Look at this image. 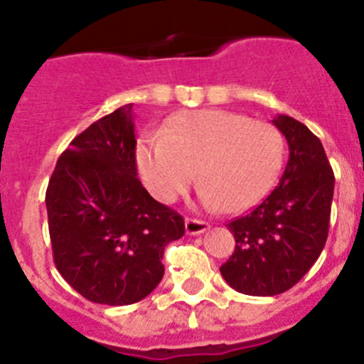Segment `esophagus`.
<instances>
[{
	"mask_svg": "<svg viewBox=\"0 0 364 364\" xmlns=\"http://www.w3.org/2000/svg\"><path fill=\"white\" fill-rule=\"evenodd\" d=\"M210 230V224L198 218H186V233L188 235H200Z\"/></svg>",
	"mask_w": 364,
	"mask_h": 364,
	"instance_id": "obj_1",
	"label": "esophagus"
}]
</instances>
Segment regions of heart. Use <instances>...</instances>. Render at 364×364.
Segmentation results:
<instances>
[{"label":"heart","mask_w":364,"mask_h":364,"mask_svg":"<svg viewBox=\"0 0 364 364\" xmlns=\"http://www.w3.org/2000/svg\"><path fill=\"white\" fill-rule=\"evenodd\" d=\"M282 153V136L273 125L239 112L204 109L182 112L166 133L142 140L136 164L159 200H175L197 180L200 167L202 204L242 211L272 189Z\"/></svg>","instance_id":"obj_1"}]
</instances>
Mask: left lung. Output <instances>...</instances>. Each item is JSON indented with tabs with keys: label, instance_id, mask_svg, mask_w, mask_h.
<instances>
[{
	"label": "left lung",
	"instance_id": "left-lung-1",
	"mask_svg": "<svg viewBox=\"0 0 364 364\" xmlns=\"http://www.w3.org/2000/svg\"><path fill=\"white\" fill-rule=\"evenodd\" d=\"M272 122L290 149L284 173L257 208L228 224L235 252L220 266L233 290L255 297L290 290L319 259L336 182L323 144L306 125L286 114Z\"/></svg>",
	"mask_w": 364,
	"mask_h": 364
}]
</instances>
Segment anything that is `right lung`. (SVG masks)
<instances>
[{"instance_id":"right-lung-1","label":"right lung","mask_w":364,"mask_h":364,"mask_svg":"<svg viewBox=\"0 0 364 364\" xmlns=\"http://www.w3.org/2000/svg\"><path fill=\"white\" fill-rule=\"evenodd\" d=\"M133 104L89 125L58 159L45 193L54 264L91 302L142 301L164 277L184 218L136 178Z\"/></svg>"}]
</instances>
